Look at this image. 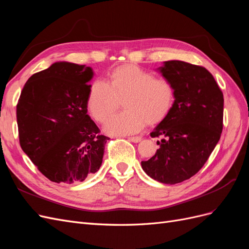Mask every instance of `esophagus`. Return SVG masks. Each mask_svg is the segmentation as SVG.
<instances>
[{"label": "esophagus", "mask_w": 249, "mask_h": 249, "mask_svg": "<svg viewBox=\"0 0 249 249\" xmlns=\"http://www.w3.org/2000/svg\"><path fill=\"white\" fill-rule=\"evenodd\" d=\"M141 137H139V136H137V137H129V140L130 141H132V142H134V143H137V142H140L141 141Z\"/></svg>", "instance_id": "obj_1"}]
</instances>
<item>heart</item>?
Instances as JSON below:
<instances>
[{
    "label": "heart",
    "mask_w": 249,
    "mask_h": 249,
    "mask_svg": "<svg viewBox=\"0 0 249 249\" xmlns=\"http://www.w3.org/2000/svg\"><path fill=\"white\" fill-rule=\"evenodd\" d=\"M124 100V112L112 115L104 125L107 134L124 136L141 131L146 123L156 124L168 115L175 103L170 81L133 64L117 67L108 82L94 80L89 88L87 108L96 122L103 123Z\"/></svg>",
    "instance_id": "b5f03b06"
}]
</instances>
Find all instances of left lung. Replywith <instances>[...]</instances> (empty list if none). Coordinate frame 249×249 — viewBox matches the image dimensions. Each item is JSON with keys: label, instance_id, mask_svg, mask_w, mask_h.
I'll use <instances>...</instances> for the list:
<instances>
[{"label": "left lung", "instance_id": "obj_1", "mask_svg": "<svg viewBox=\"0 0 249 249\" xmlns=\"http://www.w3.org/2000/svg\"><path fill=\"white\" fill-rule=\"evenodd\" d=\"M157 71L173 85L175 103L150 133L162 138L160 147L141 166L158 182L175 185L197 173L219 141L223 94L205 67L170 60Z\"/></svg>", "mask_w": 249, "mask_h": 249}]
</instances>
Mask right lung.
Returning a JSON list of instances; mask_svg holds the SVG:
<instances>
[{"label": "right lung", "instance_id": "obj_1", "mask_svg": "<svg viewBox=\"0 0 249 249\" xmlns=\"http://www.w3.org/2000/svg\"><path fill=\"white\" fill-rule=\"evenodd\" d=\"M91 67L60 61L34 73L17 106L19 143L52 182H83L100 169L108 137L87 114Z\"/></svg>", "mask_w": 249, "mask_h": 249}]
</instances>
